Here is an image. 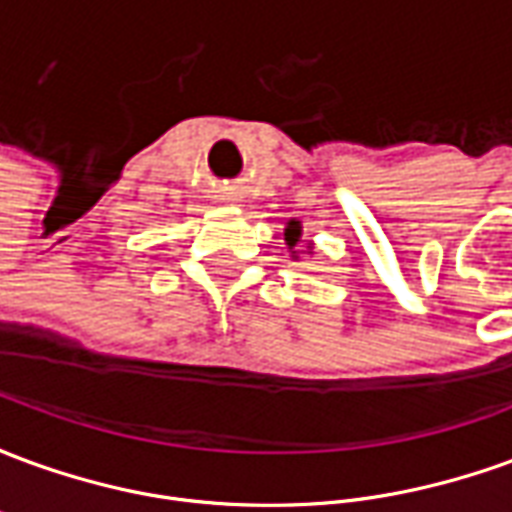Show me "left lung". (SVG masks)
I'll list each match as a JSON object with an SVG mask.
<instances>
[{
	"mask_svg": "<svg viewBox=\"0 0 512 512\" xmlns=\"http://www.w3.org/2000/svg\"><path fill=\"white\" fill-rule=\"evenodd\" d=\"M299 235H301L299 222H290L288 230H285V241H288L290 246H296V241H299Z\"/></svg>",
	"mask_w": 512,
	"mask_h": 512,
	"instance_id": "left-lung-1",
	"label": "left lung"
}]
</instances>
